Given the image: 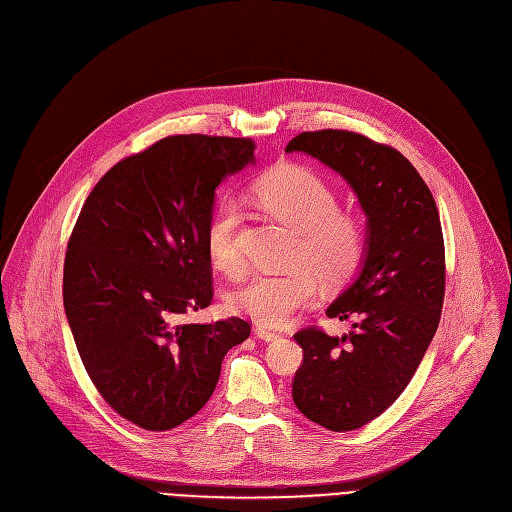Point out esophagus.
I'll use <instances>...</instances> for the list:
<instances>
[{
  "label": "esophagus",
  "instance_id": "obj_1",
  "mask_svg": "<svg viewBox=\"0 0 512 512\" xmlns=\"http://www.w3.org/2000/svg\"><path fill=\"white\" fill-rule=\"evenodd\" d=\"M256 334L262 339V341H277L281 334L273 328H267V326H256Z\"/></svg>",
  "mask_w": 512,
  "mask_h": 512
}]
</instances>
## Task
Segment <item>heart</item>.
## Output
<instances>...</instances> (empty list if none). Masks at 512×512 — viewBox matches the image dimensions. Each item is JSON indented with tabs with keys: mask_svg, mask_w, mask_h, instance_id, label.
<instances>
[{
	"mask_svg": "<svg viewBox=\"0 0 512 512\" xmlns=\"http://www.w3.org/2000/svg\"><path fill=\"white\" fill-rule=\"evenodd\" d=\"M254 203L296 231L288 271H258L228 294L233 311L258 324H281L317 294V273L341 284L360 267L366 250V224L360 214L337 207V192L311 169L279 165L252 186ZM243 209L222 197L205 226V245L214 267L237 277L243 271Z\"/></svg>",
	"mask_w": 512,
	"mask_h": 512,
	"instance_id": "obj_1",
	"label": "heart"
}]
</instances>
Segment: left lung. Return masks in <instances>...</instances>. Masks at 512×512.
<instances>
[{
  "mask_svg": "<svg viewBox=\"0 0 512 512\" xmlns=\"http://www.w3.org/2000/svg\"><path fill=\"white\" fill-rule=\"evenodd\" d=\"M286 152L337 171L366 216V254L347 290L326 309L351 320L330 337L294 334L303 364L292 381L296 409L332 432H349L390 409L413 379L438 328L445 298V243L426 182L396 148L351 131H307Z\"/></svg>",
  "mask_w": 512,
  "mask_h": 512,
  "instance_id": "left-lung-1",
  "label": "left lung"
}]
</instances>
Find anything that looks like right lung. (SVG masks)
Instances as JSON below:
<instances>
[{
  "label": "right lung",
  "instance_id": "obj_1",
  "mask_svg": "<svg viewBox=\"0 0 512 512\" xmlns=\"http://www.w3.org/2000/svg\"><path fill=\"white\" fill-rule=\"evenodd\" d=\"M245 137L171 135L97 182L67 243L63 305L97 392L131 424L163 432L197 415L241 317L188 324L211 305L205 226L226 175L254 163Z\"/></svg>",
  "mask_w": 512,
  "mask_h": 512
}]
</instances>
